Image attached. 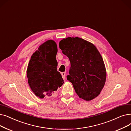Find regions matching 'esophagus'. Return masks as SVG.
Instances as JSON below:
<instances>
[{"instance_id":"obj_1","label":"esophagus","mask_w":131,"mask_h":131,"mask_svg":"<svg viewBox=\"0 0 131 131\" xmlns=\"http://www.w3.org/2000/svg\"><path fill=\"white\" fill-rule=\"evenodd\" d=\"M66 73L65 72H63L61 73L62 77V78H63V79L66 78Z\"/></svg>"}]
</instances>
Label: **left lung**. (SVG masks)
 <instances>
[{
	"label": "left lung",
	"mask_w": 131,
	"mask_h": 131,
	"mask_svg": "<svg viewBox=\"0 0 131 131\" xmlns=\"http://www.w3.org/2000/svg\"><path fill=\"white\" fill-rule=\"evenodd\" d=\"M59 47L71 66L67 76L78 96L87 101L96 97L103 89L107 72L103 60L92 43L79 37L62 39Z\"/></svg>",
	"instance_id": "1"
}]
</instances>
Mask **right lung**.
<instances>
[{"instance_id":"right-lung-1","label":"right lung","mask_w":131,"mask_h":131,"mask_svg":"<svg viewBox=\"0 0 131 131\" xmlns=\"http://www.w3.org/2000/svg\"><path fill=\"white\" fill-rule=\"evenodd\" d=\"M57 43L48 40L39 46L29 61L27 70L28 83L35 94L40 99L52 95L64 83L57 70Z\"/></svg>"}]
</instances>
